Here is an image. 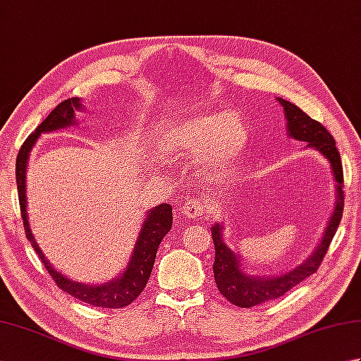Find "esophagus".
<instances>
[{"instance_id": "esophagus-1", "label": "esophagus", "mask_w": 361, "mask_h": 361, "mask_svg": "<svg viewBox=\"0 0 361 361\" xmlns=\"http://www.w3.org/2000/svg\"><path fill=\"white\" fill-rule=\"evenodd\" d=\"M181 214H185L189 219H195L198 216H202L204 212V204L200 200H195V198H190L186 203L181 204Z\"/></svg>"}]
</instances>
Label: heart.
I'll return each mask as SVG.
<instances>
[{"instance_id": "heart-1", "label": "heart", "mask_w": 361, "mask_h": 361, "mask_svg": "<svg viewBox=\"0 0 361 361\" xmlns=\"http://www.w3.org/2000/svg\"><path fill=\"white\" fill-rule=\"evenodd\" d=\"M248 133L235 113H203L189 118L166 137V147L178 152H203L204 166L225 172L245 150Z\"/></svg>"}]
</instances>
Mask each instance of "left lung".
<instances>
[{
	"label": "left lung",
	"instance_id": "8db88e82",
	"mask_svg": "<svg viewBox=\"0 0 361 361\" xmlns=\"http://www.w3.org/2000/svg\"><path fill=\"white\" fill-rule=\"evenodd\" d=\"M278 101L283 106L287 118V130L288 136L299 141H305L309 147H315L318 152L329 159L332 166L334 178L336 181V204L332 214L323 240L317 247L315 252L305 260L304 264L293 268V270L276 276V278H257V276H248L243 273L240 267V260L235 252L228 248L221 235V226H212V240L216 245V260H214V279H216L217 288L229 302H233L237 307H252V305L262 304L265 301H271L274 298L286 295L288 290L296 287L299 282L315 273L326 252L329 250L334 235L338 228L343 208H344V192H343V166L338 149L335 145L332 135L327 132V128L319 124L318 121L312 119L309 114H305L299 106L288 101L278 97Z\"/></svg>",
	"mask_w": 361,
	"mask_h": 361
}]
</instances>
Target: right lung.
I'll use <instances>...</instances> for the list:
<instances>
[{
  "label": "right lung",
  "instance_id": "obj_1",
  "mask_svg": "<svg viewBox=\"0 0 361 361\" xmlns=\"http://www.w3.org/2000/svg\"><path fill=\"white\" fill-rule=\"evenodd\" d=\"M80 109V101L78 97L66 99V101L60 102L56 109H54L49 116L46 118L40 126L35 128V132L27 136V140L23 142L21 149L17 157V166H15V175H17V189H18V202H20V211L23 225H25V233L27 240L32 245L35 252L40 257L42 264L44 265L46 271L49 273L52 281L56 282L59 288L66 291L68 295L74 296L79 301L87 302L94 307L102 309H121L126 305L132 304L135 299L142 293L147 283L153 264H155L157 250L159 247L161 240L172 228V206L163 203L158 204L155 209L149 211L147 219L144 220L142 229L137 237V242L135 245L133 255L127 265V270L118 276V279L110 281L102 286H85V283L74 282L71 279L65 278L60 273H57L49 265L48 260L42 255L40 248L32 237V233L29 229L27 221V212H26V167L29 153L32 150L38 136L44 132H52V130L63 128L66 126L74 124V111Z\"/></svg>",
  "mask_w": 361,
  "mask_h": 361
}]
</instances>
